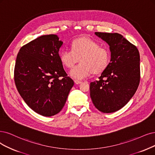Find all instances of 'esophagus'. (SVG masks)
<instances>
[{"label": "esophagus", "mask_w": 155, "mask_h": 155, "mask_svg": "<svg viewBox=\"0 0 155 155\" xmlns=\"http://www.w3.org/2000/svg\"><path fill=\"white\" fill-rule=\"evenodd\" d=\"M74 83H75L76 84H81L82 83V81H78V80H74Z\"/></svg>", "instance_id": "34e87169"}]
</instances>
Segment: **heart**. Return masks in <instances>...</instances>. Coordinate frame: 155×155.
<instances>
[{
	"mask_svg": "<svg viewBox=\"0 0 155 155\" xmlns=\"http://www.w3.org/2000/svg\"><path fill=\"white\" fill-rule=\"evenodd\" d=\"M59 57L62 64L68 68H72L79 59V64L69 72L70 76L76 80L87 78L93 72H102L110 60L109 51L106 48L86 37L73 40L71 50H62Z\"/></svg>",
	"mask_w": 155,
	"mask_h": 155,
	"instance_id": "heart-1",
	"label": "heart"
}]
</instances>
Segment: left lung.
I'll return each mask as SVG.
<instances>
[{"instance_id":"1","label":"left lung","mask_w":155,"mask_h":155,"mask_svg":"<svg viewBox=\"0 0 155 155\" xmlns=\"http://www.w3.org/2000/svg\"><path fill=\"white\" fill-rule=\"evenodd\" d=\"M94 34L109 45L110 61L98 81L90 84V96L97 109L112 113L127 105L138 88L139 51L120 34Z\"/></svg>"}]
</instances>
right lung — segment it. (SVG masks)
Returning a JSON list of instances; mask_svg holds the SVG:
<instances>
[{"label":"right lung","instance_id":"obj_1","mask_svg":"<svg viewBox=\"0 0 155 155\" xmlns=\"http://www.w3.org/2000/svg\"><path fill=\"white\" fill-rule=\"evenodd\" d=\"M63 45L55 34L39 36L23 46L17 55L15 82L21 97L43 116L58 114L73 86L60 60Z\"/></svg>","mask_w":155,"mask_h":155}]
</instances>
